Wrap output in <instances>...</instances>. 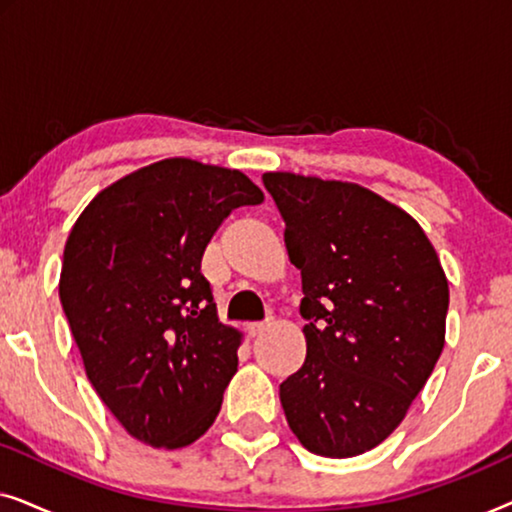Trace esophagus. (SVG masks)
Returning <instances> with one entry per match:
<instances>
[{
    "instance_id": "34e87169",
    "label": "esophagus",
    "mask_w": 512,
    "mask_h": 512,
    "mask_svg": "<svg viewBox=\"0 0 512 512\" xmlns=\"http://www.w3.org/2000/svg\"><path fill=\"white\" fill-rule=\"evenodd\" d=\"M268 326H270V321H251V324H247V331L251 338H256V335H261Z\"/></svg>"
}]
</instances>
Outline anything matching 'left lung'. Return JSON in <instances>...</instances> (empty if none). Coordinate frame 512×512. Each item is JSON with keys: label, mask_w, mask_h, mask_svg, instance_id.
Wrapping results in <instances>:
<instances>
[{"label": "left lung", "mask_w": 512, "mask_h": 512, "mask_svg": "<svg viewBox=\"0 0 512 512\" xmlns=\"http://www.w3.org/2000/svg\"><path fill=\"white\" fill-rule=\"evenodd\" d=\"M303 275L307 356L279 384L291 431L345 459L389 438L445 347L447 277L422 226L359 184L265 172Z\"/></svg>", "instance_id": "1"}]
</instances>
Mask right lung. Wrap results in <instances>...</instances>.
<instances>
[{"label":"right lung","instance_id":"obj_1","mask_svg":"<svg viewBox=\"0 0 512 512\" xmlns=\"http://www.w3.org/2000/svg\"><path fill=\"white\" fill-rule=\"evenodd\" d=\"M261 202L240 170L165 158L76 219L60 303L90 384L132 438L179 450L219 415L242 333L219 321L200 261L233 209Z\"/></svg>","mask_w":512,"mask_h":512}]
</instances>
